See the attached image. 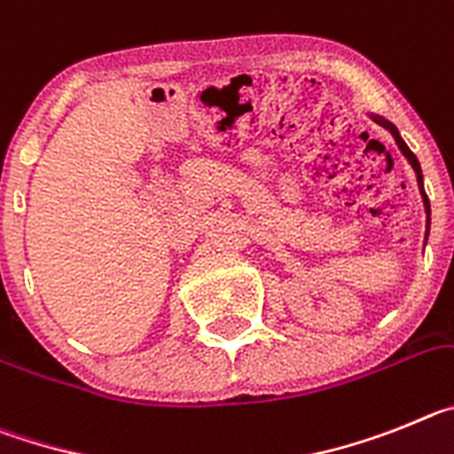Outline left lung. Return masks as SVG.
<instances>
[{
	"mask_svg": "<svg viewBox=\"0 0 454 454\" xmlns=\"http://www.w3.org/2000/svg\"><path fill=\"white\" fill-rule=\"evenodd\" d=\"M375 121H378V124H382V126H385L387 130H389L391 136H394L395 145H398V149L403 151V156H405L407 160H410V165L414 167L416 176H419V190H420V194H423V203H426V212H427V228H430V201H427V194H426V192H423V174H420L419 158H416L414 153H411V151H410V146H407V145H405V140H403V137H400L398 129H395L394 124H389V121H387V120H380V117H375Z\"/></svg>",
	"mask_w": 454,
	"mask_h": 454,
	"instance_id": "8db88e82",
	"label": "left lung"
}]
</instances>
